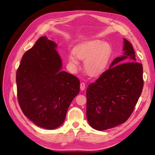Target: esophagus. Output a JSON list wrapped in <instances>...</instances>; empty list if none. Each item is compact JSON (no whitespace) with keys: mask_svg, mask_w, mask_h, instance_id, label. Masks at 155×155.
Wrapping results in <instances>:
<instances>
[{"mask_svg":"<svg viewBox=\"0 0 155 155\" xmlns=\"http://www.w3.org/2000/svg\"><path fill=\"white\" fill-rule=\"evenodd\" d=\"M85 83H84V82H81V83H80V89L81 91H83V90H85Z\"/></svg>","mask_w":155,"mask_h":155,"instance_id":"obj_1","label":"esophagus"}]
</instances>
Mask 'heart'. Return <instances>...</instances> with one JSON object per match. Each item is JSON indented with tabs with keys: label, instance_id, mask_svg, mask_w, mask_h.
Returning <instances> with one entry per match:
<instances>
[{
	"label": "heart",
	"instance_id": "heart-1",
	"mask_svg": "<svg viewBox=\"0 0 155 155\" xmlns=\"http://www.w3.org/2000/svg\"><path fill=\"white\" fill-rule=\"evenodd\" d=\"M74 54L85 60L84 68L91 76H97L107 68L112 55L110 46L100 40H93L79 45L74 49ZM73 54L68 56V62L77 66L78 61Z\"/></svg>",
	"mask_w": 155,
	"mask_h": 155
}]
</instances>
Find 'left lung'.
Here are the masks:
<instances>
[{
	"mask_svg": "<svg viewBox=\"0 0 155 155\" xmlns=\"http://www.w3.org/2000/svg\"><path fill=\"white\" fill-rule=\"evenodd\" d=\"M124 55L87 89V118L92 128L104 130L123 124L133 113L143 87V67L136 62L133 45L124 39Z\"/></svg>",
	"mask_w": 155,
	"mask_h": 155,
	"instance_id": "left-lung-1",
	"label": "left lung"
}]
</instances>
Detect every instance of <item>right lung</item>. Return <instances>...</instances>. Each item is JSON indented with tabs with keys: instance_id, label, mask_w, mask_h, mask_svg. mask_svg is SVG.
Returning a JSON list of instances; mask_svg holds the SVG:
<instances>
[{
	"instance_id": "right-lung-1",
	"label": "right lung",
	"mask_w": 155,
	"mask_h": 155,
	"mask_svg": "<svg viewBox=\"0 0 155 155\" xmlns=\"http://www.w3.org/2000/svg\"><path fill=\"white\" fill-rule=\"evenodd\" d=\"M56 47L54 42L41 37L23 55L16 73L17 99L23 114L47 129L62 125L80 88L78 78L61 70Z\"/></svg>"
}]
</instances>
